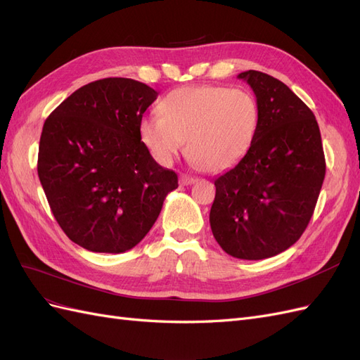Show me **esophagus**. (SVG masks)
Masks as SVG:
<instances>
[{"label":"esophagus","instance_id":"34e87169","mask_svg":"<svg viewBox=\"0 0 360 360\" xmlns=\"http://www.w3.org/2000/svg\"><path fill=\"white\" fill-rule=\"evenodd\" d=\"M194 182H195V179L191 178V176H187V175H181L179 176V185H182V187H185V185H191Z\"/></svg>","mask_w":360,"mask_h":360}]
</instances>
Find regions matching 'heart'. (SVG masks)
Here are the masks:
<instances>
[{
    "label": "heart",
    "mask_w": 360,
    "mask_h": 360,
    "mask_svg": "<svg viewBox=\"0 0 360 360\" xmlns=\"http://www.w3.org/2000/svg\"><path fill=\"white\" fill-rule=\"evenodd\" d=\"M160 115H145L139 133L150 155L169 165L187 141V155L210 173L245 157L259 131L260 108L248 89L184 86L160 101Z\"/></svg>",
    "instance_id": "obj_1"
}]
</instances>
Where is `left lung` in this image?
Masks as SVG:
<instances>
[{
    "instance_id": "1",
    "label": "left lung",
    "mask_w": 360,
    "mask_h": 360,
    "mask_svg": "<svg viewBox=\"0 0 360 360\" xmlns=\"http://www.w3.org/2000/svg\"><path fill=\"white\" fill-rule=\"evenodd\" d=\"M260 108L259 131L239 163L215 179L210 223L231 257L262 260L290 248L314 212L326 173L319 124L295 92L269 75H238Z\"/></svg>"
}]
</instances>
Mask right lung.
<instances>
[{"instance_id": "1", "label": "right lung", "mask_w": 360, "mask_h": 360, "mask_svg": "<svg viewBox=\"0 0 360 360\" xmlns=\"http://www.w3.org/2000/svg\"><path fill=\"white\" fill-rule=\"evenodd\" d=\"M158 92L125 77L91 82L46 120L37 172L55 219L94 252L131 250L178 188L143 145L139 124Z\"/></svg>"}]
</instances>
